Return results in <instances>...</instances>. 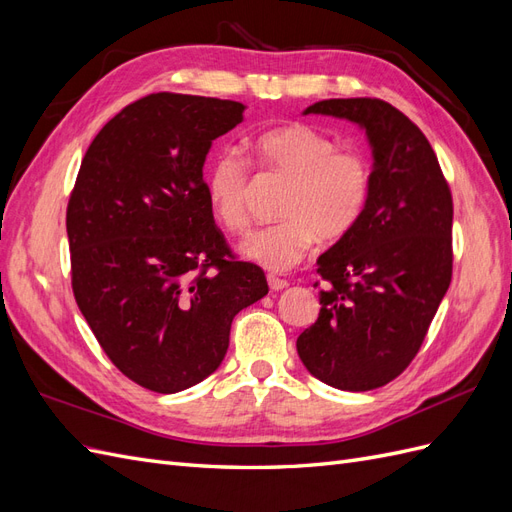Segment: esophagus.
<instances>
[{"mask_svg": "<svg viewBox=\"0 0 512 512\" xmlns=\"http://www.w3.org/2000/svg\"><path fill=\"white\" fill-rule=\"evenodd\" d=\"M267 282H269L271 290H284V288H288V282L282 280V277H277V275H267Z\"/></svg>", "mask_w": 512, "mask_h": 512, "instance_id": "obj_1", "label": "esophagus"}]
</instances>
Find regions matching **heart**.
I'll list each match as a JSON object with an SVG mask.
<instances>
[{"instance_id": "1", "label": "heart", "mask_w": 512, "mask_h": 512, "mask_svg": "<svg viewBox=\"0 0 512 512\" xmlns=\"http://www.w3.org/2000/svg\"><path fill=\"white\" fill-rule=\"evenodd\" d=\"M252 147L262 173L280 175L288 185L277 207L282 220L250 232L239 243L243 258L271 271H286L303 260L314 239H342L361 220L371 194V162L363 153L339 149L331 136L307 123L262 132ZM250 190V162L239 151H220L205 175L213 220L228 232H243L250 224Z\"/></svg>"}]
</instances>
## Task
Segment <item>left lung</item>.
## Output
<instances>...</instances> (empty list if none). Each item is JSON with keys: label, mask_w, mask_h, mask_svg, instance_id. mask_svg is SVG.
I'll return each instance as SVG.
<instances>
[{"label": "left lung", "mask_w": 512, "mask_h": 512, "mask_svg": "<svg viewBox=\"0 0 512 512\" xmlns=\"http://www.w3.org/2000/svg\"><path fill=\"white\" fill-rule=\"evenodd\" d=\"M307 113L359 123L374 170L361 220L318 258L320 314L297 352L333 389L371 391L412 363L451 284L453 196L425 134L389 102L333 98Z\"/></svg>", "instance_id": "obj_1"}]
</instances>
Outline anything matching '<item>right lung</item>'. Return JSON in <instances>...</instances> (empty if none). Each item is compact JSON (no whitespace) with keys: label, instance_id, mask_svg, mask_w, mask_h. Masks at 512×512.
I'll use <instances>...</instances> for the list:
<instances>
[{"label":"right lung","instance_id":"1","mask_svg":"<svg viewBox=\"0 0 512 512\" xmlns=\"http://www.w3.org/2000/svg\"><path fill=\"white\" fill-rule=\"evenodd\" d=\"M241 102L160 91L91 141L68 200L72 292L108 359L153 393L224 361L230 324L269 292L215 226L203 164L243 121Z\"/></svg>","mask_w":512,"mask_h":512}]
</instances>
